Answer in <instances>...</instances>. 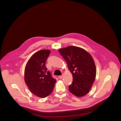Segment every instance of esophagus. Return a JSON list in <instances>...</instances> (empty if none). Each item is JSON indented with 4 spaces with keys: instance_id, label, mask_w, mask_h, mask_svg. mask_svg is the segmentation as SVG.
<instances>
[{
    "instance_id": "1",
    "label": "esophagus",
    "mask_w": 121,
    "mask_h": 121,
    "mask_svg": "<svg viewBox=\"0 0 121 121\" xmlns=\"http://www.w3.org/2000/svg\"><path fill=\"white\" fill-rule=\"evenodd\" d=\"M58 78L59 79H62L63 78V76L62 75H60V76H58Z\"/></svg>"
}]
</instances>
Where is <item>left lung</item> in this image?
<instances>
[{
  "label": "left lung",
  "instance_id": "1",
  "mask_svg": "<svg viewBox=\"0 0 121 121\" xmlns=\"http://www.w3.org/2000/svg\"><path fill=\"white\" fill-rule=\"evenodd\" d=\"M59 52L66 61L73 74V82L69 91L77 97L85 96L89 92L95 81L96 68L91 55L78 47L60 48Z\"/></svg>",
  "mask_w": 121,
  "mask_h": 121
}]
</instances>
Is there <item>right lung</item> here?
Returning a JSON list of instances; mask_svg holds the SVG:
<instances>
[{"label": "right lung", "mask_w": 121, "mask_h": 121, "mask_svg": "<svg viewBox=\"0 0 121 121\" xmlns=\"http://www.w3.org/2000/svg\"><path fill=\"white\" fill-rule=\"evenodd\" d=\"M49 50H41L29 58L24 70V80L30 91L35 95L46 98L52 93L56 80L45 65L49 55Z\"/></svg>", "instance_id": "right-lung-1"}]
</instances>
